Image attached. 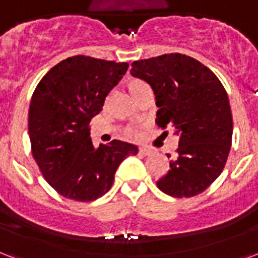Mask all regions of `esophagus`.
<instances>
[{
	"label": "esophagus",
	"instance_id": "obj_1",
	"mask_svg": "<svg viewBox=\"0 0 258 258\" xmlns=\"http://www.w3.org/2000/svg\"><path fill=\"white\" fill-rule=\"evenodd\" d=\"M139 152H140L141 155H150L151 152H152V150H151V148H145V147H141L140 150H139Z\"/></svg>",
	"mask_w": 258,
	"mask_h": 258
}]
</instances>
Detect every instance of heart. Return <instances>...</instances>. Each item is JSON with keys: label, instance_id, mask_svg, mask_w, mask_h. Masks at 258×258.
<instances>
[{"label": "heart", "instance_id": "heart-1", "mask_svg": "<svg viewBox=\"0 0 258 258\" xmlns=\"http://www.w3.org/2000/svg\"><path fill=\"white\" fill-rule=\"evenodd\" d=\"M127 90H129V92H131L135 98H139L140 96V94L143 92L144 90H147L148 88V85L145 84L144 81L139 80V79H133V80H129L127 81ZM133 132H135V129L133 127H129L126 131V133L131 136V135H133Z\"/></svg>", "mask_w": 258, "mask_h": 258}]
</instances>
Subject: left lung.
I'll return each mask as SVG.
<instances>
[{"instance_id":"obj_1","label":"left lung","mask_w":258,"mask_h":258,"mask_svg":"<svg viewBox=\"0 0 258 258\" xmlns=\"http://www.w3.org/2000/svg\"><path fill=\"white\" fill-rule=\"evenodd\" d=\"M131 73L154 91L158 126L174 127L179 136L177 156L158 187L179 199L204 191L223 171L231 147L232 115L224 87L214 72L179 53L135 61Z\"/></svg>"}]
</instances>
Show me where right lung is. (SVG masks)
Listing matches in <instances>:
<instances>
[{
	"label": "right lung",
	"mask_w": 258,
	"mask_h": 258,
	"mask_svg": "<svg viewBox=\"0 0 258 258\" xmlns=\"http://www.w3.org/2000/svg\"><path fill=\"white\" fill-rule=\"evenodd\" d=\"M127 67L85 55L69 57L44 75L32 95V155L48 185L67 199L92 201L106 195L122 160L139 151L119 140L96 148L88 129Z\"/></svg>",
	"instance_id": "obj_1"
}]
</instances>
